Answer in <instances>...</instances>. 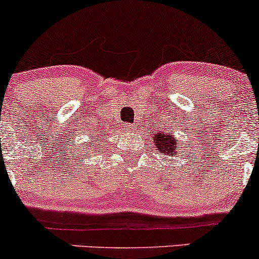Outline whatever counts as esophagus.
I'll return each instance as SVG.
<instances>
[{
  "label": "esophagus",
  "instance_id": "1",
  "mask_svg": "<svg viewBox=\"0 0 259 259\" xmlns=\"http://www.w3.org/2000/svg\"><path fill=\"white\" fill-rule=\"evenodd\" d=\"M126 127H130V129H138L139 124H125Z\"/></svg>",
  "mask_w": 259,
  "mask_h": 259
}]
</instances>
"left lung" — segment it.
I'll use <instances>...</instances> for the list:
<instances>
[{
  "label": "left lung",
  "mask_w": 259,
  "mask_h": 259,
  "mask_svg": "<svg viewBox=\"0 0 259 259\" xmlns=\"http://www.w3.org/2000/svg\"><path fill=\"white\" fill-rule=\"evenodd\" d=\"M153 143L157 152L169 155V157H171L172 154H176L177 148L180 147L179 143H177V139H174L171 134L167 135V134L160 132H154Z\"/></svg>",
  "instance_id": "left-lung-1"
}]
</instances>
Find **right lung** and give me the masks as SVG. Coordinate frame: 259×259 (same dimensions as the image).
Instances as JSON below:
<instances>
[{"mask_svg":"<svg viewBox=\"0 0 259 259\" xmlns=\"http://www.w3.org/2000/svg\"><path fill=\"white\" fill-rule=\"evenodd\" d=\"M93 147H94V143H93ZM96 147H98V146H96Z\"/></svg>","mask_w":259,"mask_h":259,"instance_id":"right-lung-1","label":"right lung"}]
</instances>
